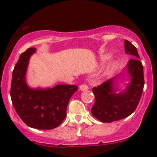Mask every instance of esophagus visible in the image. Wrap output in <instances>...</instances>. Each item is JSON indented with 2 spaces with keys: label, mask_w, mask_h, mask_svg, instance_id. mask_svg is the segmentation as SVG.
Wrapping results in <instances>:
<instances>
[{
  "label": "esophagus",
  "mask_w": 157,
  "mask_h": 157,
  "mask_svg": "<svg viewBox=\"0 0 157 157\" xmlns=\"http://www.w3.org/2000/svg\"><path fill=\"white\" fill-rule=\"evenodd\" d=\"M79 89H80V91H86V90H88L89 87H88L87 85L82 84V85H81V86H80V88H79Z\"/></svg>",
  "instance_id": "obj_1"
}]
</instances>
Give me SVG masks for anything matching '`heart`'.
Here are the masks:
<instances>
[{
    "instance_id": "1",
    "label": "heart",
    "mask_w": 157,
    "mask_h": 157,
    "mask_svg": "<svg viewBox=\"0 0 157 157\" xmlns=\"http://www.w3.org/2000/svg\"><path fill=\"white\" fill-rule=\"evenodd\" d=\"M109 57V56L105 55L104 57H102V60H105V59H107ZM117 66V63L115 60H110L107 64L105 65V68H104V73L105 74H109L112 71H114L116 69Z\"/></svg>"
}]
</instances>
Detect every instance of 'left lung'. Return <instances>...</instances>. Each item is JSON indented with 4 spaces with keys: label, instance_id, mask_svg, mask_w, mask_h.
Instances as JSON below:
<instances>
[{
    "label": "left lung",
    "instance_id": "8db88e82",
    "mask_svg": "<svg viewBox=\"0 0 157 157\" xmlns=\"http://www.w3.org/2000/svg\"><path fill=\"white\" fill-rule=\"evenodd\" d=\"M124 44L125 53L134 59L128 61L120 75L92 89L95 103L91 113L100 122H111L128 117L137 107L143 91V66L137 49L126 40Z\"/></svg>",
    "mask_w": 157,
    "mask_h": 157
}]
</instances>
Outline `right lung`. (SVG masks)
Masks as SVG:
<instances>
[{"label":"right lung","mask_w":157,"mask_h":157,"mask_svg":"<svg viewBox=\"0 0 157 157\" xmlns=\"http://www.w3.org/2000/svg\"><path fill=\"white\" fill-rule=\"evenodd\" d=\"M35 52V48H29L20 56L12 72L11 99L16 112L27 125L49 130L60 125L66 118L68 101L78 87L63 84L53 88L30 87L26 71Z\"/></svg>","instance_id":"1"}]
</instances>
